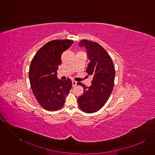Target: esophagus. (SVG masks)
<instances>
[{
  "label": "esophagus",
  "instance_id": "34e87169",
  "mask_svg": "<svg viewBox=\"0 0 155 155\" xmlns=\"http://www.w3.org/2000/svg\"><path fill=\"white\" fill-rule=\"evenodd\" d=\"M76 84H77L76 81H72V84H73V87H75V86L76 85Z\"/></svg>",
  "mask_w": 155,
  "mask_h": 155
}]
</instances>
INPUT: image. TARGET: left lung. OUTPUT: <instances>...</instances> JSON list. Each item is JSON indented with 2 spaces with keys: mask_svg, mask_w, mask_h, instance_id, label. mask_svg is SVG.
Here are the masks:
<instances>
[{
  "mask_svg": "<svg viewBox=\"0 0 155 155\" xmlns=\"http://www.w3.org/2000/svg\"><path fill=\"white\" fill-rule=\"evenodd\" d=\"M79 45L87 50L90 62L86 71L88 77H92V81L89 87L81 82L77 83L84 88L78 103L81 110L92 113L101 109L110 96L114 85V66L108 52L100 45L83 39Z\"/></svg>",
  "mask_w": 155,
  "mask_h": 155,
  "instance_id": "obj_1",
  "label": "left lung"
}]
</instances>
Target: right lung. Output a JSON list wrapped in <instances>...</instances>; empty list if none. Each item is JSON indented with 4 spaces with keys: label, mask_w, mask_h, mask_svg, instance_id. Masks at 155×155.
<instances>
[{
    "label": "right lung",
    "mask_w": 155,
    "mask_h": 155,
    "mask_svg": "<svg viewBox=\"0 0 155 155\" xmlns=\"http://www.w3.org/2000/svg\"><path fill=\"white\" fill-rule=\"evenodd\" d=\"M70 40H54L45 44L33 58L28 71L31 88L39 104L48 111L61 109L72 87V82L57 79L61 55L71 45Z\"/></svg>",
    "instance_id": "add662e5"
}]
</instances>
